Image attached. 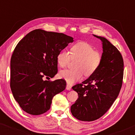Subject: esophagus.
Masks as SVG:
<instances>
[{
    "instance_id": "esophagus-1",
    "label": "esophagus",
    "mask_w": 135,
    "mask_h": 135,
    "mask_svg": "<svg viewBox=\"0 0 135 135\" xmlns=\"http://www.w3.org/2000/svg\"><path fill=\"white\" fill-rule=\"evenodd\" d=\"M71 88H72V86H71L70 85H69V84H66V89H67V90H70Z\"/></svg>"
}]
</instances>
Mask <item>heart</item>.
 <instances>
[{
  "label": "heart",
  "instance_id": "1",
  "mask_svg": "<svg viewBox=\"0 0 135 135\" xmlns=\"http://www.w3.org/2000/svg\"><path fill=\"white\" fill-rule=\"evenodd\" d=\"M56 60L58 65L61 68L66 67L71 60H76L74 69L63 70L59 73L60 78L69 84H72L81 80L83 74L89 77L97 72L101 65L102 56L90 44L79 42L71 46L70 52L65 49L60 51Z\"/></svg>",
  "mask_w": 135,
  "mask_h": 135
}]
</instances>
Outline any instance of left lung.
<instances>
[{
  "mask_svg": "<svg viewBox=\"0 0 135 135\" xmlns=\"http://www.w3.org/2000/svg\"><path fill=\"white\" fill-rule=\"evenodd\" d=\"M94 36L100 38L103 45L101 65L88 79L72 87L79 98L71 106V112L83 121H93L107 112L118 97L123 80L120 52L107 38Z\"/></svg>",
  "mask_w": 135,
  "mask_h": 135,
  "instance_id": "left-lung-1",
  "label": "left lung"
}]
</instances>
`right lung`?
Here are the masks:
<instances>
[{
  "label": "right lung",
  "mask_w": 135,
  "mask_h": 135,
  "mask_svg": "<svg viewBox=\"0 0 135 135\" xmlns=\"http://www.w3.org/2000/svg\"><path fill=\"white\" fill-rule=\"evenodd\" d=\"M73 41L64 33L36 29L16 45L11 58L10 87L25 112L34 115L44 114L50 109L54 96L65 90L64 79L43 78H52L57 74V56Z\"/></svg>",
  "instance_id": "obj_1"
}]
</instances>
